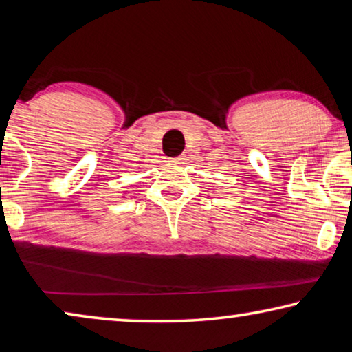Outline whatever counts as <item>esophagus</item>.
Masks as SVG:
<instances>
[{
  "label": "esophagus",
  "instance_id": "esophagus-1",
  "mask_svg": "<svg viewBox=\"0 0 352 352\" xmlns=\"http://www.w3.org/2000/svg\"><path fill=\"white\" fill-rule=\"evenodd\" d=\"M186 156H177V157H173V159H170V162H173V164H186Z\"/></svg>",
  "mask_w": 352,
  "mask_h": 352
}]
</instances>
